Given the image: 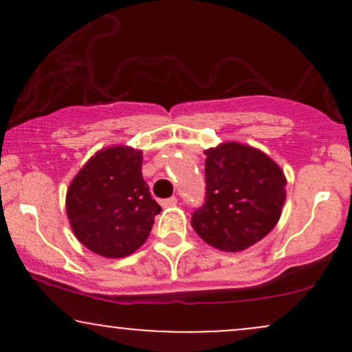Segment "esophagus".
I'll return each mask as SVG.
<instances>
[{
    "label": "esophagus",
    "mask_w": 352,
    "mask_h": 352,
    "mask_svg": "<svg viewBox=\"0 0 352 352\" xmlns=\"http://www.w3.org/2000/svg\"><path fill=\"white\" fill-rule=\"evenodd\" d=\"M177 197H170V199H164V200H160V205H162V207H172V205H175L177 204Z\"/></svg>",
    "instance_id": "esophagus-1"
}]
</instances>
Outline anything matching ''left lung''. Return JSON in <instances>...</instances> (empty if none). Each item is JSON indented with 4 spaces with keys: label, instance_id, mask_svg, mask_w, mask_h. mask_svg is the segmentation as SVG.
<instances>
[{
    "label": "left lung",
    "instance_id": "1",
    "mask_svg": "<svg viewBox=\"0 0 352 352\" xmlns=\"http://www.w3.org/2000/svg\"><path fill=\"white\" fill-rule=\"evenodd\" d=\"M205 155V201L192 213V227L208 245L240 252L278 223L286 179L268 155L248 145L227 142Z\"/></svg>",
    "mask_w": 352,
    "mask_h": 352
}]
</instances>
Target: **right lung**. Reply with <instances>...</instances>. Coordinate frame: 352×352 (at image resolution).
<instances>
[{"label": "right lung", "instance_id": "1", "mask_svg": "<svg viewBox=\"0 0 352 352\" xmlns=\"http://www.w3.org/2000/svg\"><path fill=\"white\" fill-rule=\"evenodd\" d=\"M72 232L91 252L122 258L142 246L162 212L142 177V152L111 147L96 153L66 197Z\"/></svg>", "mask_w": 352, "mask_h": 352}]
</instances>
